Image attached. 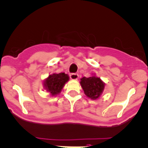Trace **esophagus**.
<instances>
[{
    "instance_id": "34e87169",
    "label": "esophagus",
    "mask_w": 148,
    "mask_h": 148,
    "mask_svg": "<svg viewBox=\"0 0 148 148\" xmlns=\"http://www.w3.org/2000/svg\"><path fill=\"white\" fill-rule=\"evenodd\" d=\"M70 78L71 79H74V80H77L78 79V74H75V73H73V74H70Z\"/></svg>"
}]
</instances>
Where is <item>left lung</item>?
<instances>
[{
    "label": "left lung",
    "mask_w": 148,
    "mask_h": 148,
    "mask_svg": "<svg viewBox=\"0 0 148 148\" xmlns=\"http://www.w3.org/2000/svg\"><path fill=\"white\" fill-rule=\"evenodd\" d=\"M81 86L84 93L91 99H97L101 96L105 88V82L99 77L93 75L90 77H83L80 79Z\"/></svg>",
    "instance_id": "1"
}]
</instances>
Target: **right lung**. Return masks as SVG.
Returning <instances> with one entry per match:
<instances>
[{
    "label": "right lung",
    "instance_id": "add662e5",
    "mask_svg": "<svg viewBox=\"0 0 148 148\" xmlns=\"http://www.w3.org/2000/svg\"><path fill=\"white\" fill-rule=\"evenodd\" d=\"M69 80V77L65 73H59L49 75V77L43 81L44 88L51 96H56L61 92L65 84Z\"/></svg>",
    "mask_w": 148,
    "mask_h": 148
}]
</instances>
